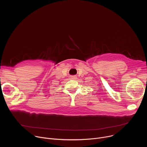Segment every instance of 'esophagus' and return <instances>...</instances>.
I'll list each match as a JSON object with an SVG mask.
<instances>
[{"label":"esophagus","mask_w":147,"mask_h":147,"mask_svg":"<svg viewBox=\"0 0 147 147\" xmlns=\"http://www.w3.org/2000/svg\"><path fill=\"white\" fill-rule=\"evenodd\" d=\"M77 78V76H71V77H70V79H71V80H76Z\"/></svg>","instance_id":"esophagus-1"}]
</instances>
